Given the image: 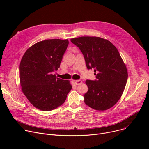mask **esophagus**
<instances>
[{
    "mask_svg": "<svg viewBox=\"0 0 149 149\" xmlns=\"http://www.w3.org/2000/svg\"><path fill=\"white\" fill-rule=\"evenodd\" d=\"M81 83H82V81H81V80H76V81H75V84L76 85H79Z\"/></svg>",
    "mask_w": 149,
    "mask_h": 149,
    "instance_id": "34e87169",
    "label": "esophagus"
}]
</instances>
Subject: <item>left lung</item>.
Wrapping results in <instances>:
<instances>
[{
  "instance_id": "obj_1",
  "label": "left lung",
  "mask_w": 149,
  "mask_h": 149,
  "mask_svg": "<svg viewBox=\"0 0 149 149\" xmlns=\"http://www.w3.org/2000/svg\"><path fill=\"white\" fill-rule=\"evenodd\" d=\"M71 42L82 53L87 68L97 72L96 79L86 81L85 103L96 110L110 109L122 95L128 78L118 51L109 40L100 37L82 36Z\"/></svg>"
}]
</instances>
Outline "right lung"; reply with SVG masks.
I'll return each mask as SVG.
<instances>
[{
	"label": "right lung",
	"instance_id": "1",
	"mask_svg": "<svg viewBox=\"0 0 149 149\" xmlns=\"http://www.w3.org/2000/svg\"><path fill=\"white\" fill-rule=\"evenodd\" d=\"M69 42L68 39H47L36 43L24 54L19 66L22 90L36 108L53 110L65 102L72 89L69 81L53 73L60 67Z\"/></svg>",
	"mask_w": 149,
	"mask_h": 149
}]
</instances>
